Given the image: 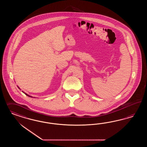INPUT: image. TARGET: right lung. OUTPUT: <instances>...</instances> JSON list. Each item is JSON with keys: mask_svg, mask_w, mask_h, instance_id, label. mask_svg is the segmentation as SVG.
Segmentation results:
<instances>
[{"mask_svg": "<svg viewBox=\"0 0 147 147\" xmlns=\"http://www.w3.org/2000/svg\"><path fill=\"white\" fill-rule=\"evenodd\" d=\"M18 88H19V89H20V88H19V87H18ZM22 92H23V93H24L25 94H26V95L27 96H29V97H31V98H32V96H30V95H28V94H27L26 93H25V92H23V91H22Z\"/></svg>", "mask_w": 147, "mask_h": 147, "instance_id": "add662e5", "label": "right lung"}]
</instances>
